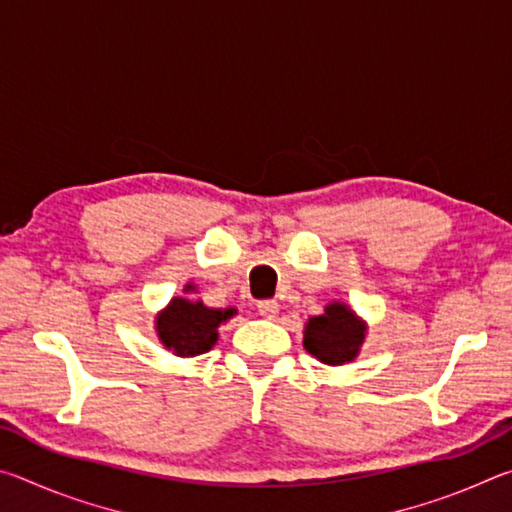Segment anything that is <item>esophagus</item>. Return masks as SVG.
<instances>
[{
	"label": "esophagus",
	"mask_w": 512,
	"mask_h": 512,
	"mask_svg": "<svg viewBox=\"0 0 512 512\" xmlns=\"http://www.w3.org/2000/svg\"><path fill=\"white\" fill-rule=\"evenodd\" d=\"M257 314L262 316V318L271 320V318H275L277 314H280V305H277L275 300H262V302H259V305H257Z\"/></svg>",
	"instance_id": "obj_1"
}]
</instances>
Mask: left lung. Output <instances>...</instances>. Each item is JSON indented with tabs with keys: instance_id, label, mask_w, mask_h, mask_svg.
<instances>
[{
	"instance_id": "1",
	"label": "left lung",
	"mask_w": 512,
	"mask_h": 512,
	"mask_svg": "<svg viewBox=\"0 0 512 512\" xmlns=\"http://www.w3.org/2000/svg\"><path fill=\"white\" fill-rule=\"evenodd\" d=\"M368 323L341 300L329 302L323 314L305 323V350L325 366H343L359 357L366 341Z\"/></svg>"
}]
</instances>
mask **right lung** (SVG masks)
<instances>
[{"label":"right lung","mask_w":512,"mask_h":512,"mask_svg":"<svg viewBox=\"0 0 512 512\" xmlns=\"http://www.w3.org/2000/svg\"><path fill=\"white\" fill-rule=\"evenodd\" d=\"M183 293H196V284H185ZM237 314V309H214L203 300L176 296L155 314L153 327L164 350L183 359L210 352L219 341V327Z\"/></svg>","instance_id":"1"}]
</instances>
